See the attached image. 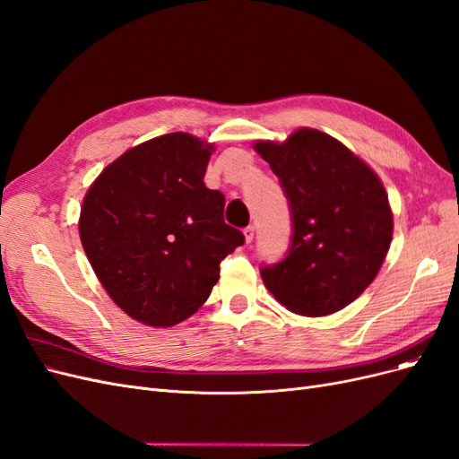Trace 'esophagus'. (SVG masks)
<instances>
[{
    "label": "esophagus",
    "instance_id": "esophagus-1",
    "mask_svg": "<svg viewBox=\"0 0 459 459\" xmlns=\"http://www.w3.org/2000/svg\"><path fill=\"white\" fill-rule=\"evenodd\" d=\"M244 236H246V242L249 244V242H254V236H255V227L254 225H247L246 229H244Z\"/></svg>",
    "mask_w": 459,
    "mask_h": 459
}]
</instances>
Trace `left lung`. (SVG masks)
<instances>
[{
    "instance_id": "8db88e82",
    "label": "left lung",
    "mask_w": 459,
    "mask_h": 459,
    "mask_svg": "<svg viewBox=\"0 0 459 459\" xmlns=\"http://www.w3.org/2000/svg\"><path fill=\"white\" fill-rule=\"evenodd\" d=\"M255 151L278 177L290 205L284 259L261 278L291 313L342 310L372 284L393 236L389 200L377 175L347 146L316 129H299Z\"/></svg>"
}]
</instances>
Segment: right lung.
<instances>
[{
  "mask_svg": "<svg viewBox=\"0 0 459 459\" xmlns=\"http://www.w3.org/2000/svg\"><path fill=\"white\" fill-rule=\"evenodd\" d=\"M210 154L212 144L168 133L112 161L85 195V255L116 305L149 326L195 315L244 244L223 219V192L204 185Z\"/></svg>",
  "mask_w": 459,
  "mask_h": 459,
  "instance_id": "1",
  "label": "right lung"
}]
</instances>
